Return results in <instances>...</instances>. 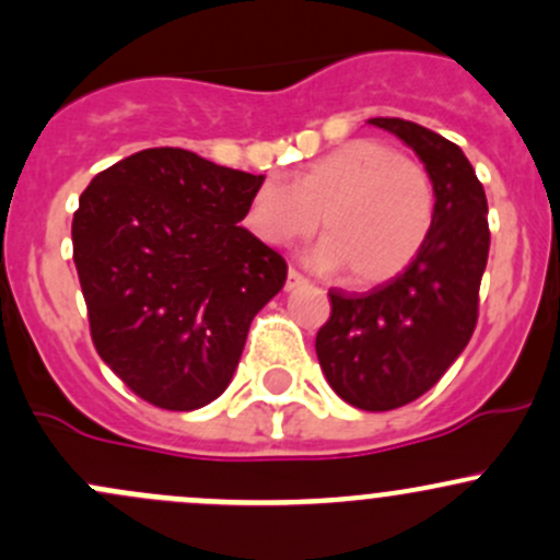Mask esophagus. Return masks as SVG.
<instances>
[{
	"label": "esophagus",
	"mask_w": 560,
	"mask_h": 560,
	"mask_svg": "<svg viewBox=\"0 0 560 560\" xmlns=\"http://www.w3.org/2000/svg\"><path fill=\"white\" fill-rule=\"evenodd\" d=\"M303 284H308L306 276H303L301 270L290 268V273H287V290H295V287H303Z\"/></svg>",
	"instance_id": "esophagus-1"
}]
</instances>
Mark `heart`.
Listing matches in <instances>:
<instances>
[{
    "instance_id": "heart-1",
    "label": "heart",
    "mask_w": 560,
    "mask_h": 560,
    "mask_svg": "<svg viewBox=\"0 0 560 560\" xmlns=\"http://www.w3.org/2000/svg\"><path fill=\"white\" fill-rule=\"evenodd\" d=\"M319 270L343 268L352 287H376L409 268L436 219V184L420 162L380 140H352L298 171L292 184L265 178L246 208V224L268 246L316 233Z\"/></svg>"
}]
</instances>
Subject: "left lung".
<instances>
[{"instance_id":"obj_1","label":"left lung","mask_w":560,"mask_h":560,"mask_svg":"<svg viewBox=\"0 0 560 560\" xmlns=\"http://www.w3.org/2000/svg\"><path fill=\"white\" fill-rule=\"evenodd\" d=\"M415 149L436 184V219L409 268L363 295L330 290L316 358L330 387L365 411L411 404L466 349L490 252L488 197L453 140L404 118H371Z\"/></svg>"}]
</instances>
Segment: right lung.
<instances>
[{"label": "right lung", "instance_id": "add662e5", "mask_svg": "<svg viewBox=\"0 0 560 560\" xmlns=\"http://www.w3.org/2000/svg\"><path fill=\"white\" fill-rule=\"evenodd\" d=\"M262 180L162 145L83 189L72 259L89 330L145 404L191 411L219 398L248 325L284 287V257L238 228Z\"/></svg>", "mask_w": 560, "mask_h": 560}]
</instances>
